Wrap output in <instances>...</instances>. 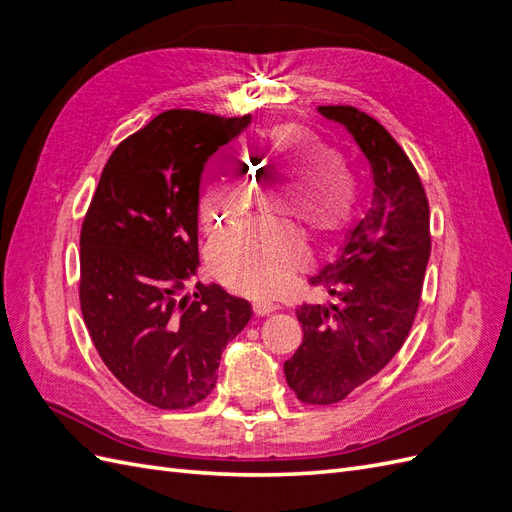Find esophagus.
<instances>
[{
	"mask_svg": "<svg viewBox=\"0 0 512 512\" xmlns=\"http://www.w3.org/2000/svg\"><path fill=\"white\" fill-rule=\"evenodd\" d=\"M254 314L256 316H267V314H271V312H275V305L273 303H269V301H254Z\"/></svg>",
	"mask_w": 512,
	"mask_h": 512,
	"instance_id": "1",
	"label": "esophagus"
}]
</instances>
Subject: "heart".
Listing matches in <instances>:
<instances>
[{"label":"heart","mask_w":512,"mask_h":512,"mask_svg":"<svg viewBox=\"0 0 512 512\" xmlns=\"http://www.w3.org/2000/svg\"><path fill=\"white\" fill-rule=\"evenodd\" d=\"M267 158L299 188L303 222L318 241H329L352 220L356 183L333 143L301 126L275 128ZM254 183L243 170L215 181L200 200V220L218 230L252 203ZM294 207L290 215H301ZM305 260L301 239L288 228L252 226L213 245L211 262L222 280L245 294H273Z\"/></svg>","instance_id":"obj_1"}]
</instances>
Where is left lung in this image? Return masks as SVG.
Segmentation results:
<instances>
[{
    "mask_svg": "<svg viewBox=\"0 0 512 512\" xmlns=\"http://www.w3.org/2000/svg\"><path fill=\"white\" fill-rule=\"evenodd\" d=\"M344 123L369 160L374 198L339 256L309 284L333 305L303 303V344L284 363L303 404L329 406L382 371L404 346L421 303L431 254L429 203L414 164L374 117L348 104L318 106Z\"/></svg>",
    "mask_w": 512,
    "mask_h": 512,
    "instance_id": "1",
    "label": "left lung"
}]
</instances>
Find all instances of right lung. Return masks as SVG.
<instances>
[{"label":"right lung","instance_id":"1","mask_svg":"<svg viewBox=\"0 0 512 512\" xmlns=\"http://www.w3.org/2000/svg\"><path fill=\"white\" fill-rule=\"evenodd\" d=\"M173 108L121 141L81 228L79 299L100 359L160 410L203 401L220 356L252 305L218 284H183L198 267V188L205 162L250 123Z\"/></svg>","mask_w":512,"mask_h":512}]
</instances>
